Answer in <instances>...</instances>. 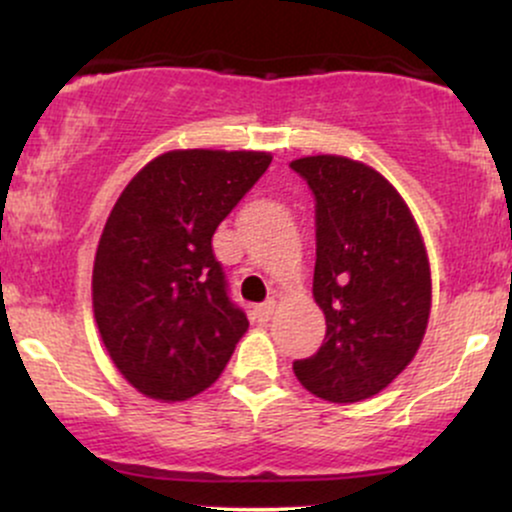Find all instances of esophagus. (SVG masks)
<instances>
[{
  "label": "esophagus",
  "instance_id": "1",
  "mask_svg": "<svg viewBox=\"0 0 512 512\" xmlns=\"http://www.w3.org/2000/svg\"><path fill=\"white\" fill-rule=\"evenodd\" d=\"M274 308H276V303H274V301L260 303V305H255V310H252V315H255V320H257V322H262V325H264V322L272 320Z\"/></svg>",
  "mask_w": 512,
  "mask_h": 512
}]
</instances>
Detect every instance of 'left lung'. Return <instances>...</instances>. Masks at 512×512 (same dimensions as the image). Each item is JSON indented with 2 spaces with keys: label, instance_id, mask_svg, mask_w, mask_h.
Segmentation results:
<instances>
[{
  "label": "left lung",
  "instance_id": "8db88e82",
  "mask_svg": "<svg viewBox=\"0 0 512 512\" xmlns=\"http://www.w3.org/2000/svg\"><path fill=\"white\" fill-rule=\"evenodd\" d=\"M291 168L315 195V303L325 344L293 363L315 397L354 404L383 392L416 356L431 315V264L419 226L390 180L346 156Z\"/></svg>",
  "mask_w": 512,
  "mask_h": 512
}]
</instances>
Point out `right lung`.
Masks as SVG:
<instances>
[{
	"mask_svg": "<svg viewBox=\"0 0 512 512\" xmlns=\"http://www.w3.org/2000/svg\"><path fill=\"white\" fill-rule=\"evenodd\" d=\"M269 163L267 151H166L117 197L93 262V317L122 378L142 395H199L248 332L211 238Z\"/></svg>",
	"mask_w": 512,
	"mask_h": 512,
	"instance_id": "1",
	"label": "right lung"
}]
</instances>
